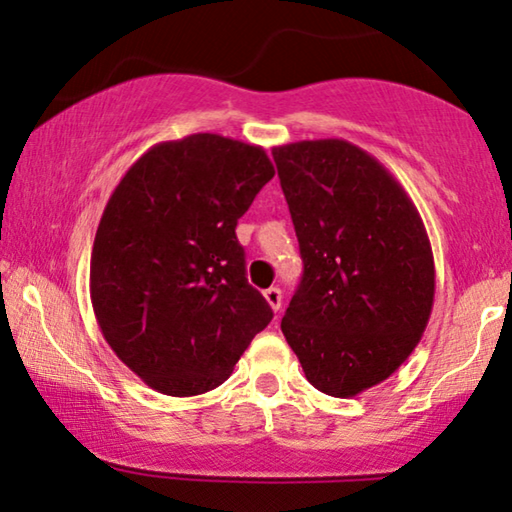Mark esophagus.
I'll list each match as a JSON object with an SVG mask.
<instances>
[{
    "instance_id": "obj_1",
    "label": "esophagus",
    "mask_w": 512,
    "mask_h": 512,
    "mask_svg": "<svg viewBox=\"0 0 512 512\" xmlns=\"http://www.w3.org/2000/svg\"><path fill=\"white\" fill-rule=\"evenodd\" d=\"M264 298H266V303L271 305L273 312H280V307H282V291L278 287L266 289L264 291Z\"/></svg>"
}]
</instances>
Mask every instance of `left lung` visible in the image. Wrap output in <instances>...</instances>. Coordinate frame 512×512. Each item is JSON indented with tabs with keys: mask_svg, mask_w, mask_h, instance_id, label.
<instances>
[{
	"mask_svg": "<svg viewBox=\"0 0 512 512\" xmlns=\"http://www.w3.org/2000/svg\"><path fill=\"white\" fill-rule=\"evenodd\" d=\"M303 257L282 332L305 378L351 399L408 360L428 326L435 262L403 186L344 139L273 148Z\"/></svg>",
	"mask_w": 512,
	"mask_h": 512,
	"instance_id": "obj_1",
	"label": "left lung"
}]
</instances>
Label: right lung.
I'll return each instance as SVG.
<instances>
[{"label":"right lung","mask_w":512,"mask_h":512,"mask_svg":"<svg viewBox=\"0 0 512 512\" xmlns=\"http://www.w3.org/2000/svg\"><path fill=\"white\" fill-rule=\"evenodd\" d=\"M273 175L259 145L191 134L154 145L113 189L91 253L93 312L148 387L209 392L269 326L234 227Z\"/></svg>","instance_id":"1"}]
</instances>
